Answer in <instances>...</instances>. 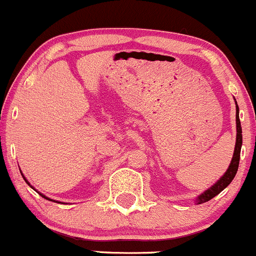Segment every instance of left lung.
I'll list each match as a JSON object with an SVG mask.
<instances>
[{
    "label": "left lung",
    "instance_id": "obj_1",
    "mask_svg": "<svg viewBox=\"0 0 256 256\" xmlns=\"http://www.w3.org/2000/svg\"><path fill=\"white\" fill-rule=\"evenodd\" d=\"M237 104V102H236ZM236 124H237V138H236V148H234V153H233V158L231 164H230L228 169H227L224 175L218 180V182L212 186V188L206 190L203 194H200L196 199V203L198 204H203L206 202H209L210 199H212L214 196H216L220 192L228 186L232 182V180L234 178L236 174H237L238 170V165H240V148H242V126H240V108L238 106H236Z\"/></svg>",
    "mask_w": 256,
    "mask_h": 256
}]
</instances>
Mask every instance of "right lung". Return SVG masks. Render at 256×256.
Masks as SVG:
<instances>
[{
  "instance_id": "right-lung-1",
  "label": "right lung",
  "mask_w": 256,
  "mask_h": 256,
  "mask_svg": "<svg viewBox=\"0 0 256 256\" xmlns=\"http://www.w3.org/2000/svg\"><path fill=\"white\" fill-rule=\"evenodd\" d=\"M22 176H23V174H22ZM23 178L25 180V182H26V184H29V186H30V184H29V182H28V181H26V178H24V176H23ZM30 187H32V186H30ZM32 188H34V187H32ZM38 194H40V196H42V198H44V199H48V200H52V199L47 198V196H44V194H41V193H38ZM52 202H53V200H52Z\"/></svg>"
}]
</instances>
